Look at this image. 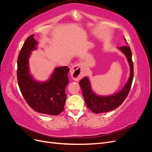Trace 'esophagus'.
<instances>
[{"label": "esophagus", "instance_id": "esophagus-1", "mask_svg": "<svg viewBox=\"0 0 152 152\" xmlns=\"http://www.w3.org/2000/svg\"><path fill=\"white\" fill-rule=\"evenodd\" d=\"M70 75L75 80H79L85 75V68L82 63H78L71 67Z\"/></svg>", "mask_w": 152, "mask_h": 152}]
</instances>
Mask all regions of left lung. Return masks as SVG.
I'll list each match as a JSON object with an SVG mask.
<instances>
[{
    "mask_svg": "<svg viewBox=\"0 0 152 152\" xmlns=\"http://www.w3.org/2000/svg\"><path fill=\"white\" fill-rule=\"evenodd\" d=\"M124 40L126 42V39ZM126 44L127 43L126 42ZM118 49L126 56L130 68L129 79L120 91L114 94L102 96L95 93L92 89L91 84L88 77H84L79 82V85L87 107L94 113L108 112L117 108L124 102L130 91L134 75L131 50L128 45L118 48Z\"/></svg>",
    "mask_w": 152,
    "mask_h": 152,
    "instance_id": "1",
    "label": "left lung"
}]
</instances>
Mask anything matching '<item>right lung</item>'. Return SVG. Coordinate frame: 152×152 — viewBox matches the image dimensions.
<instances>
[{"label":"right lung","mask_w":152,"mask_h":152,"mask_svg":"<svg viewBox=\"0 0 152 152\" xmlns=\"http://www.w3.org/2000/svg\"><path fill=\"white\" fill-rule=\"evenodd\" d=\"M31 35L26 39L18 55L17 77L21 93L30 107L40 113L58 115L64 110L69 79L67 66L56 67L49 79L38 81L31 74L29 58L39 42Z\"/></svg>","instance_id":"obj_1"}]
</instances>
